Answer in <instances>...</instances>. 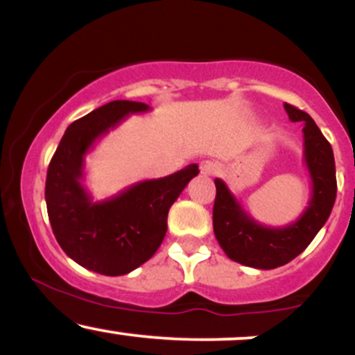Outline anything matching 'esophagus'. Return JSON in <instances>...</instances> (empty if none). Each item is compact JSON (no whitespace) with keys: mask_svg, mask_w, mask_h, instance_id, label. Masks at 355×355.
<instances>
[{"mask_svg":"<svg viewBox=\"0 0 355 355\" xmlns=\"http://www.w3.org/2000/svg\"><path fill=\"white\" fill-rule=\"evenodd\" d=\"M200 170H202L203 175H215V173H218L220 165L214 160H205V162H202Z\"/></svg>","mask_w":355,"mask_h":355,"instance_id":"obj_1","label":"esophagus"}]
</instances>
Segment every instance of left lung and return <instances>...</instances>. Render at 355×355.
Returning <instances> with one entry per match:
<instances>
[{
  "instance_id": "8db88e82",
  "label": "left lung",
  "mask_w": 355,
  "mask_h": 355,
  "mask_svg": "<svg viewBox=\"0 0 355 355\" xmlns=\"http://www.w3.org/2000/svg\"><path fill=\"white\" fill-rule=\"evenodd\" d=\"M292 121H304V162L312 182L309 207L295 222L266 227L254 220L234 197L227 183L215 178L214 232L227 257L242 266L270 270L302 254L331 215L337 193L332 146L302 110L284 103Z\"/></svg>"
}]
</instances>
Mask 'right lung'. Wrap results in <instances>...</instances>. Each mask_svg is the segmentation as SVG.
Instances as JSON below:
<instances>
[{
    "instance_id": "right-lung-1",
    "label": "right lung",
    "mask_w": 355,
    "mask_h": 355,
    "mask_svg": "<svg viewBox=\"0 0 355 355\" xmlns=\"http://www.w3.org/2000/svg\"><path fill=\"white\" fill-rule=\"evenodd\" d=\"M145 112L148 105L128 100L93 110L68 126L48 166L44 198L53 234L70 259L101 275L130 274L152 259L164 242L170 207L198 175V165L191 164L93 202L83 185L85 157L126 116Z\"/></svg>"
}]
</instances>
